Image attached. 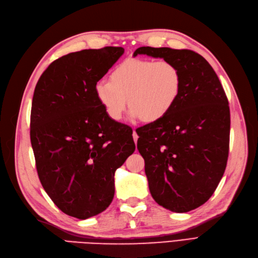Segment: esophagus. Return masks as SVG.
<instances>
[{
    "mask_svg": "<svg viewBox=\"0 0 258 258\" xmlns=\"http://www.w3.org/2000/svg\"><path fill=\"white\" fill-rule=\"evenodd\" d=\"M132 136H134V141H135V143L137 144V142H138V139H139V136H138V134L136 132V130H134V134H132Z\"/></svg>",
    "mask_w": 258,
    "mask_h": 258,
    "instance_id": "34e87169",
    "label": "esophagus"
}]
</instances>
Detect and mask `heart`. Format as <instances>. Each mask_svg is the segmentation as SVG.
Returning <instances> with one entry per match:
<instances>
[{
	"mask_svg": "<svg viewBox=\"0 0 258 258\" xmlns=\"http://www.w3.org/2000/svg\"><path fill=\"white\" fill-rule=\"evenodd\" d=\"M182 90V74L168 60L128 58L111 72L110 82L100 81L96 97L113 120H120L128 106L134 118L147 123L170 113Z\"/></svg>",
	"mask_w": 258,
	"mask_h": 258,
	"instance_id": "b5f03b06",
	"label": "heart"
}]
</instances>
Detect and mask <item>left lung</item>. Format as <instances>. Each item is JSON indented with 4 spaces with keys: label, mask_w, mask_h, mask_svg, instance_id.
I'll return each instance as SVG.
<instances>
[{
    "label": "left lung",
    "mask_w": 258,
    "mask_h": 258,
    "mask_svg": "<svg viewBox=\"0 0 258 258\" xmlns=\"http://www.w3.org/2000/svg\"><path fill=\"white\" fill-rule=\"evenodd\" d=\"M147 54L174 63L182 90L161 120L137 129L138 150L154 200L172 212L202 206L215 191L227 165L230 112L213 68L189 49L140 47Z\"/></svg>",
    "instance_id": "1"
}]
</instances>
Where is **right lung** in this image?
<instances>
[{"instance_id":"1","label":"right lung","mask_w":258,"mask_h":258,"mask_svg":"<svg viewBox=\"0 0 258 258\" xmlns=\"http://www.w3.org/2000/svg\"><path fill=\"white\" fill-rule=\"evenodd\" d=\"M123 51L108 46L68 53L35 86L30 138L37 174L53 204L80 220L111 205L115 171L136 150L132 129L111 119L95 92Z\"/></svg>"}]
</instances>
